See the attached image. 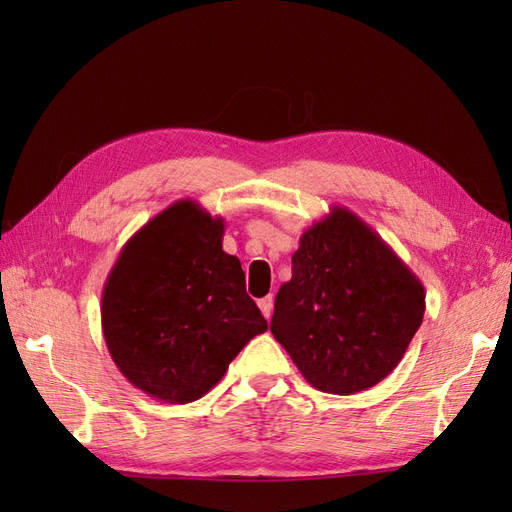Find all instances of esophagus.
<instances>
[{"instance_id": "obj_1", "label": "esophagus", "mask_w": 512, "mask_h": 512, "mask_svg": "<svg viewBox=\"0 0 512 512\" xmlns=\"http://www.w3.org/2000/svg\"><path fill=\"white\" fill-rule=\"evenodd\" d=\"M258 307H260V312L265 314V318H271V312H273V294H267V297L258 299Z\"/></svg>"}]
</instances>
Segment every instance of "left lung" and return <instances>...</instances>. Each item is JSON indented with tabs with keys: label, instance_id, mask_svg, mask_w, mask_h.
I'll list each match as a JSON object with an SVG mask.
<instances>
[{
	"label": "left lung",
	"instance_id": "obj_1",
	"mask_svg": "<svg viewBox=\"0 0 512 512\" xmlns=\"http://www.w3.org/2000/svg\"><path fill=\"white\" fill-rule=\"evenodd\" d=\"M423 314L421 280L374 228L335 205L301 235L271 333L314 389L354 395L399 365Z\"/></svg>",
	"mask_w": 512,
	"mask_h": 512
}]
</instances>
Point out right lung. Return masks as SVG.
I'll list each match as a JSON object with an SVG mask.
<instances>
[{"label": "right lung", "mask_w": 512, "mask_h": 512, "mask_svg": "<svg viewBox=\"0 0 512 512\" xmlns=\"http://www.w3.org/2000/svg\"><path fill=\"white\" fill-rule=\"evenodd\" d=\"M222 237V218L177 200L134 232L106 277V348L132 386L164 404L207 395L269 329Z\"/></svg>", "instance_id": "add662e5"}]
</instances>
